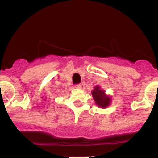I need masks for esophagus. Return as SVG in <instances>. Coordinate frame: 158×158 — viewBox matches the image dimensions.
Returning a JSON list of instances; mask_svg holds the SVG:
<instances>
[{
	"instance_id": "34e87169",
	"label": "esophagus",
	"mask_w": 158,
	"mask_h": 158,
	"mask_svg": "<svg viewBox=\"0 0 158 158\" xmlns=\"http://www.w3.org/2000/svg\"><path fill=\"white\" fill-rule=\"evenodd\" d=\"M75 88L76 89H81L82 88V84H78V85H75Z\"/></svg>"
}]
</instances>
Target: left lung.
Segmentation results:
<instances>
[{
	"label": "left lung",
	"instance_id": "8db88e82",
	"mask_svg": "<svg viewBox=\"0 0 158 158\" xmlns=\"http://www.w3.org/2000/svg\"><path fill=\"white\" fill-rule=\"evenodd\" d=\"M91 94L95 102V104L98 107L104 109L110 106L112 98L106 94L105 91L102 90L99 85L94 87V90L91 91Z\"/></svg>",
	"mask_w": 158,
	"mask_h": 158
}]
</instances>
